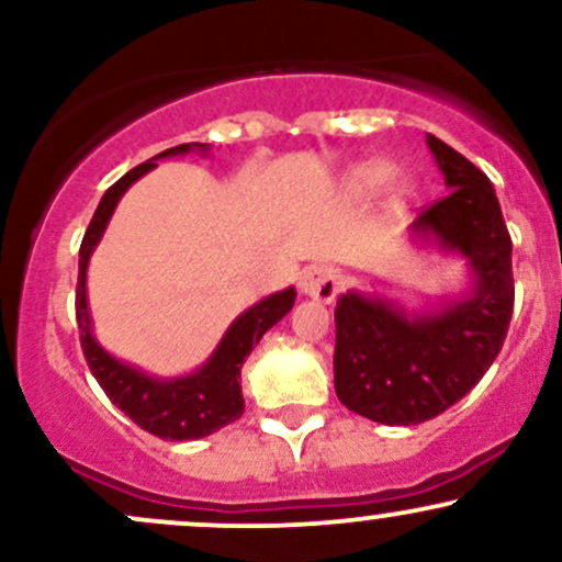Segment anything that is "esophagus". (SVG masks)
I'll use <instances>...</instances> for the list:
<instances>
[{"label":"esophagus","instance_id":"34e87169","mask_svg":"<svg viewBox=\"0 0 562 562\" xmlns=\"http://www.w3.org/2000/svg\"><path fill=\"white\" fill-rule=\"evenodd\" d=\"M299 290L308 299L330 303L340 290V274L327 263H308L299 274Z\"/></svg>","mask_w":562,"mask_h":562}]
</instances>
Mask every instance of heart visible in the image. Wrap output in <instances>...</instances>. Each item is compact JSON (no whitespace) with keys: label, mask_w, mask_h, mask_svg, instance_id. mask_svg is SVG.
Listing matches in <instances>:
<instances>
[{"label":"heart","mask_w":562,"mask_h":562,"mask_svg":"<svg viewBox=\"0 0 562 562\" xmlns=\"http://www.w3.org/2000/svg\"><path fill=\"white\" fill-rule=\"evenodd\" d=\"M393 177V166L389 160H367V164L353 166L346 177V187L351 195L357 198H372L375 192L383 190V187ZM415 192V184H412L409 177H396L389 186V200L391 205H404L406 200Z\"/></svg>","instance_id":"1"}]
</instances>
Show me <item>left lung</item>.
I'll return each instance as SVG.
<instances>
[{
  "label": "left lung",
  "instance_id": "8db88e82",
  "mask_svg": "<svg viewBox=\"0 0 562 562\" xmlns=\"http://www.w3.org/2000/svg\"><path fill=\"white\" fill-rule=\"evenodd\" d=\"M449 195L409 224V240L457 256L468 285L406 308L346 290L335 306V393L380 425L434 420L486 375L513 317V240L488 177L434 134L425 137Z\"/></svg>",
  "mask_w": 562,
  "mask_h": 562
}]
</instances>
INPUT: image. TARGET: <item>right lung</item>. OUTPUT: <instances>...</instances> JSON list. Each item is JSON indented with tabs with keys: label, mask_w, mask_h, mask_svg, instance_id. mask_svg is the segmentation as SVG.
I'll return each instance as SVG.
<instances>
[{
	"label": "right lung",
	"mask_w": 562,
	"mask_h": 562,
	"mask_svg": "<svg viewBox=\"0 0 562 562\" xmlns=\"http://www.w3.org/2000/svg\"><path fill=\"white\" fill-rule=\"evenodd\" d=\"M211 147L203 142H187V145L169 147V150L158 153L137 169L126 171L124 177L105 192L97 205L92 222H89L87 235L81 240L79 250V285H76V319H79L81 330V348L87 357L89 370L108 393V398L119 406L124 415L132 417L139 428L147 434L164 438V441H192V438H205L216 434L224 425L235 423L243 415L245 398L240 389V370L245 357L254 351V346L263 338L269 327H274L295 303V288L267 295L259 303L237 317L222 335L211 357L203 364L195 367L187 375L177 378H160L150 375L137 364H128L124 359L113 357L111 351L100 346L94 338V322L89 312L87 299V269L92 259L94 248L100 245L105 235L111 216L124 198V192L137 179L145 177L147 171L156 169V160L187 156V153H198V156H209Z\"/></svg>",
	"instance_id": "obj_1"
}]
</instances>
